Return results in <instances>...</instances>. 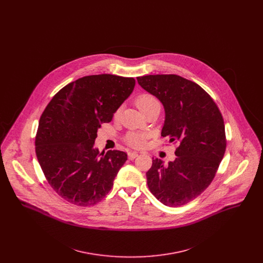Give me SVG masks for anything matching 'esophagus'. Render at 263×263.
I'll use <instances>...</instances> for the list:
<instances>
[{"label":"esophagus","instance_id":"34e87169","mask_svg":"<svg viewBox=\"0 0 263 263\" xmlns=\"http://www.w3.org/2000/svg\"><path fill=\"white\" fill-rule=\"evenodd\" d=\"M136 157H138L137 152H129V153H128V158H129V160H134Z\"/></svg>","mask_w":263,"mask_h":263}]
</instances>
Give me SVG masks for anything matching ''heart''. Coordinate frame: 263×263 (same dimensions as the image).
I'll return each instance as SVG.
<instances>
[{"label": "heart", "mask_w": 263, "mask_h": 263, "mask_svg": "<svg viewBox=\"0 0 263 263\" xmlns=\"http://www.w3.org/2000/svg\"><path fill=\"white\" fill-rule=\"evenodd\" d=\"M135 104L144 114L148 112L153 107L160 105L158 100L153 95L147 93V92L138 95L135 99ZM119 114H120V108L115 110L114 116L117 117ZM145 139H146V134L138 133V132H129L125 136L126 143L133 148L143 147L145 144Z\"/></svg>", "instance_id": "b5f03b06"}]
</instances>
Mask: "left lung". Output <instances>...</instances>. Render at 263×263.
<instances>
[{
  "label": "left lung",
  "mask_w": 263,
  "mask_h": 263,
  "mask_svg": "<svg viewBox=\"0 0 263 263\" xmlns=\"http://www.w3.org/2000/svg\"><path fill=\"white\" fill-rule=\"evenodd\" d=\"M143 88L162 101L165 121L162 136L178 144L166 165L155 159L146 173L153 195L170 207L194 200L210 185L227 147L225 123L211 96L180 76L137 77Z\"/></svg>",
  "instance_id": "1"
}]
</instances>
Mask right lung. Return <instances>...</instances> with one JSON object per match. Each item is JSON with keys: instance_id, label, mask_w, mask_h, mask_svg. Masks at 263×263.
Instances as JSON below:
<instances>
[{"instance_id": "right-lung-1", "label": "right lung", "mask_w": 263, "mask_h": 263, "mask_svg": "<svg viewBox=\"0 0 263 263\" xmlns=\"http://www.w3.org/2000/svg\"><path fill=\"white\" fill-rule=\"evenodd\" d=\"M134 78L86 76L61 88L39 119L35 136L38 163L53 190L78 206L103 199L127 160L122 151L100 157L95 141L101 123L131 95Z\"/></svg>"}]
</instances>
